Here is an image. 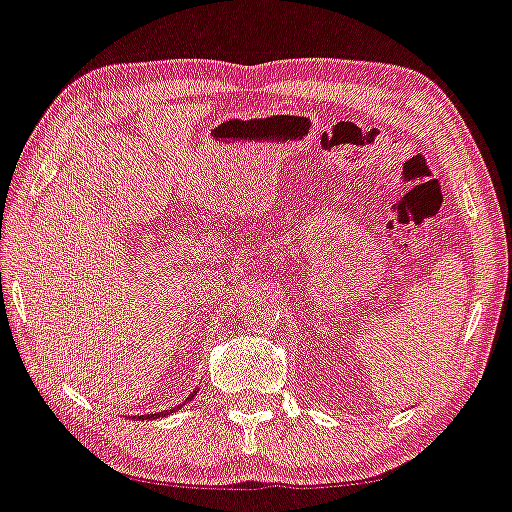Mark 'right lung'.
<instances>
[{"label":"right lung","instance_id":"obj_1","mask_svg":"<svg viewBox=\"0 0 512 512\" xmlns=\"http://www.w3.org/2000/svg\"><path fill=\"white\" fill-rule=\"evenodd\" d=\"M196 392L198 390H193L189 397H186L184 401H181V404H177V406H172V409H167V411H158V413H144V416H134L137 420H155V418H163V416H170V413H177L181 406H186V404H191V399L196 397Z\"/></svg>","mask_w":512,"mask_h":512}]
</instances>
